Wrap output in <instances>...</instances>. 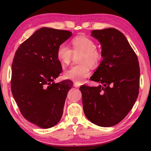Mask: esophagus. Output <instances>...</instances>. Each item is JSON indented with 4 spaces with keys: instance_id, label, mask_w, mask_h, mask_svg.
I'll return each instance as SVG.
<instances>
[{
    "instance_id": "34e87169",
    "label": "esophagus",
    "mask_w": 151,
    "mask_h": 151,
    "mask_svg": "<svg viewBox=\"0 0 151 151\" xmlns=\"http://www.w3.org/2000/svg\"><path fill=\"white\" fill-rule=\"evenodd\" d=\"M79 84H80V83H79L78 81H75V86H79Z\"/></svg>"
}]
</instances>
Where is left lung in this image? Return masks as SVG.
Returning a JSON list of instances; mask_svg holds the SVG:
<instances>
[{
	"instance_id": "left-lung-1",
	"label": "left lung",
	"mask_w": 151,
	"mask_h": 151,
	"mask_svg": "<svg viewBox=\"0 0 151 151\" xmlns=\"http://www.w3.org/2000/svg\"><path fill=\"white\" fill-rule=\"evenodd\" d=\"M72 36L68 30L43 27L19 46L12 65L11 91L22 115L42 129L57 124L71 82L55 83L62 73L60 45Z\"/></svg>"
}]
</instances>
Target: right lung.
I'll list each match as a JSON object with an SVG mask.
<instances>
[{
    "label": "right lung",
    "instance_id": "right-lung-1",
    "mask_svg": "<svg viewBox=\"0 0 151 151\" xmlns=\"http://www.w3.org/2000/svg\"><path fill=\"white\" fill-rule=\"evenodd\" d=\"M103 60L90 79L101 83L82 91L86 116L98 126L110 127L123 120L136 101L140 85L137 55L122 33L109 28L94 30Z\"/></svg>",
    "mask_w": 151,
    "mask_h": 151
}]
</instances>
